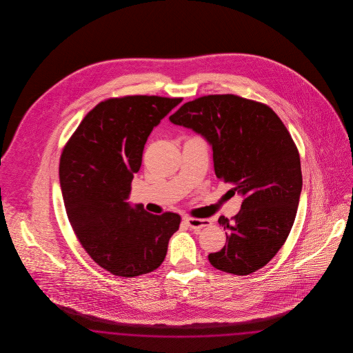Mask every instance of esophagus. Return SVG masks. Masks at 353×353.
<instances>
[{"mask_svg":"<svg viewBox=\"0 0 353 353\" xmlns=\"http://www.w3.org/2000/svg\"><path fill=\"white\" fill-rule=\"evenodd\" d=\"M185 223L190 228V229H202L205 226L210 225V221L206 219H193V217H185Z\"/></svg>","mask_w":353,"mask_h":353,"instance_id":"34e87169","label":"esophagus"}]
</instances>
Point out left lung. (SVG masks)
<instances>
[{"instance_id":"8db88e82","label":"left lung","mask_w":353,"mask_h":353,"mask_svg":"<svg viewBox=\"0 0 353 353\" xmlns=\"http://www.w3.org/2000/svg\"><path fill=\"white\" fill-rule=\"evenodd\" d=\"M169 120L201 134L216 176L233 185L230 196H242L234 219L219 217L228 245L209 262L234 275L262 269L290 234L302 192L299 153L285 124L266 104L232 94L188 101Z\"/></svg>"}]
</instances>
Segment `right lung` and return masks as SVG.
Segmentation results:
<instances>
[{"label":"right lung","mask_w":353,"mask_h":353,"mask_svg":"<svg viewBox=\"0 0 353 353\" xmlns=\"http://www.w3.org/2000/svg\"><path fill=\"white\" fill-rule=\"evenodd\" d=\"M180 98L134 95L101 101L82 120L61 156L59 183L68 221L88 255L117 276L157 269L180 216L127 202L152 130Z\"/></svg>","instance_id":"1"}]
</instances>
